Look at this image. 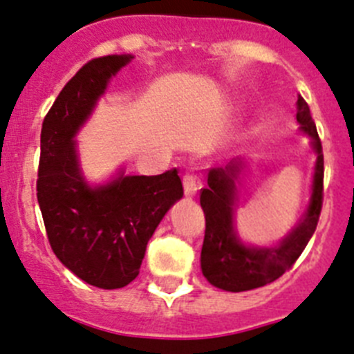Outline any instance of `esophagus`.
I'll return each instance as SVG.
<instances>
[{"label": "esophagus", "instance_id": "1", "mask_svg": "<svg viewBox=\"0 0 354 354\" xmlns=\"http://www.w3.org/2000/svg\"><path fill=\"white\" fill-rule=\"evenodd\" d=\"M183 190H185V196H196L197 190H199V181H197V178L194 176L192 173H187L183 176Z\"/></svg>", "mask_w": 354, "mask_h": 354}]
</instances>
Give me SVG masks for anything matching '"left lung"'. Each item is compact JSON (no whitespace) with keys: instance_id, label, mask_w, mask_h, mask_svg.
Wrapping results in <instances>:
<instances>
[{"instance_id":"left-lung-1","label":"left lung","mask_w":354,"mask_h":354,"mask_svg":"<svg viewBox=\"0 0 354 354\" xmlns=\"http://www.w3.org/2000/svg\"><path fill=\"white\" fill-rule=\"evenodd\" d=\"M296 120L300 123V129L312 139L317 160L307 212L279 245L250 247L245 245L234 231V181L241 169V162L231 160L225 167H213L208 171V185L201 190V206L206 216L201 270L215 288L241 292L270 284L296 263L316 231L323 206L324 158L316 123L312 120L307 102L301 97H298Z\"/></svg>"}]
</instances>
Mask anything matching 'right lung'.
I'll use <instances>...</instances> for the list:
<instances>
[{
  "mask_svg": "<svg viewBox=\"0 0 354 354\" xmlns=\"http://www.w3.org/2000/svg\"><path fill=\"white\" fill-rule=\"evenodd\" d=\"M132 59L127 54L86 63L46 114L40 133L37 197L50 248L70 272L100 289L125 288L139 275L148 240L183 196L178 169L125 176L91 187L74 138L107 82Z\"/></svg>",
  "mask_w": 354,
  "mask_h": 354,
  "instance_id": "obj_1",
  "label": "right lung"
}]
</instances>
